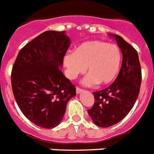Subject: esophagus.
<instances>
[{
	"mask_svg": "<svg viewBox=\"0 0 154 154\" xmlns=\"http://www.w3.org/2000/svg\"><path fill=\"white\" fill-rule=\"evenodd\" d=\"M83 90L81 89V88H79V87H76V93L77 94H79V93H81V92H83Z\"/></svg>",
	"mask_w": 154,
	"mask_h": 154,
	"instance_id": "esophagus-1",
	"label": "esophagus"
}]
</instances>
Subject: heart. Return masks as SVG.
Listing matches in <instances>:
<instances>
[{
    "instance_id": "heart-1",
    "label": "heart",
    "mask_w": 154,
    "mask_h": 154,
    "mask_svg": "<svg viewBox=\"0 0 154 154\" xmlns=\"http://www.w3.org/2000/svg\"><path fill=\"white\" fill-rule=\"evenodd\" d=\"M122 53L119 45L102 40L87 41L77 48L73 53L63 58L67 75L71 79L82 75L87 67L83 79L86 86L98 83L107 85L114 80L121 68Z\"/></svg>"
}]
</instances>
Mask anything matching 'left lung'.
I'll return each mask as SVG.
<instances>
[{
	"label": "left lung",
	"instance_id": "obj_1",
	"mask_svg": "<svg viewBox=\"0 0 154 154\" xmlns=\"http://www.w3.org/2000/svg\"><path fill=\"white\" fill-rule=\"evenodd\" d=\"M115 38L122 53L119 75L107 88L93 92L94 103L87 110L94 123L110 127L119 123L131 110L137 100L141 83V68L137 51L119 35Z\"/></svg>",
	"mask_w": 154,
	"mask_h": 154
}]
</instances>
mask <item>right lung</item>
Returning <instances> with one entry per match:
<instances>
[{"label": "right lung", "mask_w": 154, "mask_h": 154, "mask_svg": "<svg viewBox=\"0 0 154 154\" xmlns=\"http://www.w3.org/2000/svg\"><path fill=\"white\" fill-rule=\"evenodd\" d=\"M70 44L64 31H46L19 51L13 66L11 82L17 105L40 127L57 126L68 101L75 96V87L60 69Z\"/></svg>", "instance_id": "add662e5"}]
</instances>
